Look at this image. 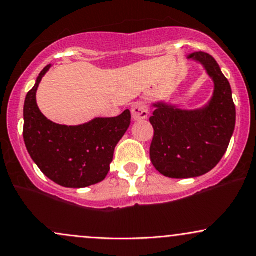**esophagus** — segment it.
Masks as SVG:
<instances>
[{"mask_svg":"<svg viewBox=\"0 0 256 256\" xmlns=\"http://www.w3.org/2000/svg\"><path fill=\"white\" fill-rule=\"evenodd\" d=\"M132 116L136 120H145L149 116V108L144 102H136L132 106Z\"/></svg>","mask_w":256,"mask_h":256,"instance_id":"obj_1","label":"esophagus"}]
</instances>
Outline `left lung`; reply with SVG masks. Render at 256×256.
<instances>
[{
	"mask_svg": "<svg viewBox=\"0 0 256 256\" xmlns=\"http://www.w3.org/2000/svg\"><path fill=\"white\" fill-rule=\"evenodd\" d=\"M188 58L204 66L215 89L202 108L154 104L150 158L154 167L170 178H194L211 171L224 158L236 127L232 89L218 63L206 52H195Z\"/></svg>",
	"mask_w": 256,
	"mask_h": 256,
	"instance_id": "left-lung-1",
	"label": "left lung"
}]
</instances>
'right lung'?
I'll list each match as a JSON object with an SVG mask.
<instances>
[{
    "instance_id": "obj_1",
    "label": "right lung",
    "mask_w": 256,
    "mask_h": 256,
    "mask_svg": "<svg viewBox=\"0 0 256 256\" xmlns=\"http://www.w3.org/2000/svg\"><path fill=\"white\" fill-rule=\"evenodd\" d=\"M46 66L24 102L23 136L30 158L40 171L66 188H85L106 178L114 148L130 124V111L111 118H94L80 126H62L48 120L36 104Z\"/></svg>"
}]
</instances>
